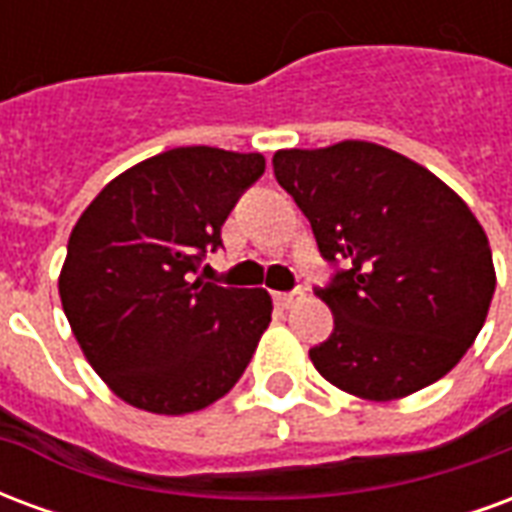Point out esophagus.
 I'll list each match as a JSON object with an SVG mask.
<instances>
[{
    "label": "esophagus",
    "mask_w": 512,
    "mask_h": 512,
    "mask_svg": "<svg viewBox=\"0 0 512 512\" xmlns=\"http://www.w3.org/2000/svg\"><path fill=\"white\" fill-rule=\"evenodd\" d=\"M301 299H304V290H293V293H277V304L279 307H285V310H290L293 304H299Z\"/></svg>",
    "instance_id": "esophagus-1"
}]
</instances>
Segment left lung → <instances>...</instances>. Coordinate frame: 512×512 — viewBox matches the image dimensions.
I'll list each match as a JSON object with an SVG mask.
<instances>
[{"mask_svg": "<svg viewBox=\"0 0 512 512\" xmlns=\"http://www.w3.org/2000/svg\"><path fill=\"white\" fill-rule=\"evenodd\" d=\"M274 175L310 219L321 255L343 260L315 290L334 315L310 348L329 384L362 400H400L461 362L494 299L488 235L469 205L417 161L345 139L277 150Z\"/></svg>", "mask_w": 512, "mask_h": 512, "instance_id": "1", "label": "left lung"}]
</instances>
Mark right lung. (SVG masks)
<instances>
[{
  "label": "right lung",
  "mask_w": 512,
  "mask_h": 512,
  "mask_svg": "<svg viewBox=\"0 0 512 512\" xmlns=\"http://www.w3.org/2000/svg\"><path fill=\"white\" fill-rule=\"evenodd\" d=\"M263 169L260 153L175 147L109 180L71 230L62 310L84 359L128 406L180 417L244 376L271 296L194 274Z\"/></svg>",
  "instance_id": "1"
}]
</instances>
